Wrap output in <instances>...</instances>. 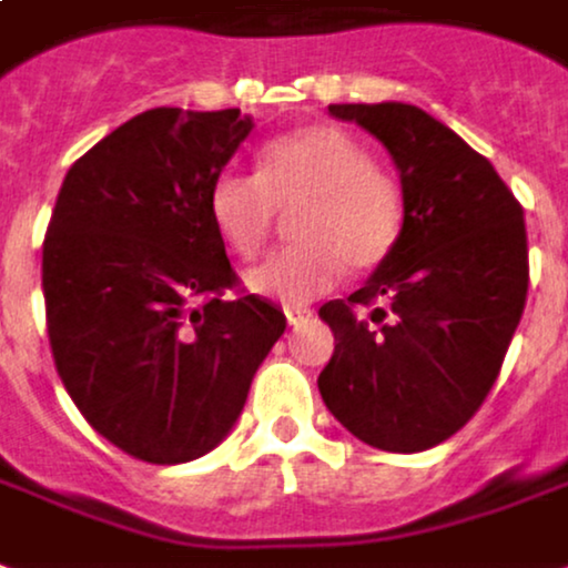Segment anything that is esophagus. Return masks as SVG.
Instances as JSON below:
<instances>
[{
  "label": "esophagus",
  "instance_id": "esophagus-1",
  "mask_svg": "<svg viewBox=\"0 0 568 568\" xmlns=\"http://www.w3.org/2000/svg\"><path fill=\"white\" fill-rule=\"evenodd\" d=\"M284 314H287L290 326H300L302 321H308V317H312V312H308V308H300V305H287V308H284Z\"/></svg>",
  "mask_w": 568,
  "mask_h": 568
}]
</instances>
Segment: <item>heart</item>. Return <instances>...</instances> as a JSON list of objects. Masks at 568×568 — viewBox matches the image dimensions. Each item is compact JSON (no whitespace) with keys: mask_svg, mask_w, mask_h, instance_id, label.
<instances>
[{"mask_svg":"<svg viewBox=\"0 0 568 568\" xmlns=\"http://www.w3.org/2000/svg\"><path fill=\"white\" fill-rule=\"evenodd\" d=\"M296 204L290 223L296 244L244 275L254 293L284 305L329 293L347 266H381L403 235V184L338 126L287 132L260 151V172L223 169L211 181V221L244 260L263 251L278 211Z\"/></svg>","mask_w":568,"mask_h":568,"instance_id":"heart-1","label":"heart"}]
</instances>
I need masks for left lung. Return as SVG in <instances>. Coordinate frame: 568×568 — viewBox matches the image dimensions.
<instances>
[{
	"mask_svg": "<svg viewBox=\"0 0 568 568\" xmlns=\"http://www.w3.org/2000/svg\"><path fill=\"white\" fill-rule=\"evenodd\" d=\"M329 114L390 151L405 223L372 278L321 308L335 351L317 387L359 442L415 454L463 429L503 369L527 305L524 209L490 160L415 105Z\"/></svg>",
	"mask_w": 568,
	"mask_h": 568,
	"instance_id": "8db88e82",
	"label": "left lung"
}]
</instances>
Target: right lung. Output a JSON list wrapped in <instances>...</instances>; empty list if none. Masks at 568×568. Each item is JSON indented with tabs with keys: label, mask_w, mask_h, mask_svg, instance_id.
<instances>
[{
	"label": "right lung",
	"mask_w": 568,
	"mask_h": 568,
	"mask_svg": "<svg viewBox=\"0 0 568 568\" xmlns=\"http://www.w3.org/2000/svg\"><path fill=\"white\" fill-rule=\"evenodd\" d=\"M254 120L239 109H151L65 172L41 247L53 363L114 448L175 466L217 448L287 329L239 293L211 221V181Z\"/></svg>",
	"instance_id": "obj_1"
}]
</instances>
